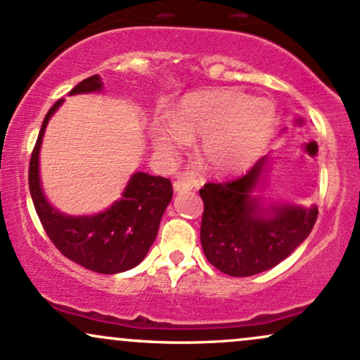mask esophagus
<instances>
[{
  "label": "esophagus",
  "instance_id": "obj_1",
  "mask_svg": "<svg viewBox=\"0 0 360 360\" xmlns=\"http://www.w3.org/2000/svg\"><path fill=\"white\" fill-rule=\"evenodd\" d=\"M172 188H174L176 193H186L191 191L193 183H189L188 179H176L174 183H172Z\"/></svg>",
  "mask_w": 360,
  "mask_h": 360
}]
</instances>
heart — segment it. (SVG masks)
Listing matches in <instances>:
<instances>
[{
    "mask_svg": "<svg viewBox=\"0 0 360 360\" xmlns=\"http://www.w3.org/2000/svg\"><path fill=\"white\" fill-rule=\"evenodd\" d=\"M274 122V105L267 98L220 89L188 96L172 122L157 120L150 134L164 157L176 155L186 140L201 137V159L214 171L233 172L249 167L266 150Z\"/></svg>",
    "mask_w": 360,
    "mask_h": 360,
    "instance_id": "obj_1",
    "label": "heart"
}]
</instances>
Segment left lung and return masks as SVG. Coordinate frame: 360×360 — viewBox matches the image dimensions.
Here are the masks:
<instances>
[{
  "label": "left lung",
  "mask_w": 360,
  "mask_h": 360,
  "mask_svg": "<svg viewBox=\"0 0 360 360\" xmlns=\"http://www.w3.org/2000/svg\"><path fill=\"white\" fill-rule=\"evenodd\" d=\"M271 157L264 155L245 176L200 189L205 203L201 247L218 271L247 278L278 266L307 240L318 217L315 205L264 203Z\"/></svg>",
  "instance_id": "1"
}]
</instances>
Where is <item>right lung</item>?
Instances as JSON below:
<instances>
[{"label": "right lung", "mask_w": 360, "mask_h": 360, "mask_svg": "<svg viewBox=\"0 0 360 360\" xmlns=\"http://www.w3.org/2000/svg\"><path fill=\"white\" fill-rule=\"evenodd\" d=\"M103 81L98 74L81 81L72 94L100 93ZM64 100L45 115L28 169V186L35 212L53 245L74 262L101 274H118L134 269L146 259L159 232L160 218L172 200V184L166 177L134 172L122 198L110 208L94 214H65L45 196L40 181V147L49 120Z\"/></svg>", "instance_id": "right-lung-1"}]
</instances>
